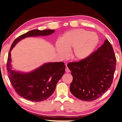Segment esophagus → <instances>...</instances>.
Returning a JSON list of instances; mask_svg holds the SVG:
<instances>
[{
    "label": "esophagus",
    "instance_id": "1",
    "mask_svg": "<svg viewBox=\"0 0 122 122\" xmlns=\"http://www.w3.org/2000/svg\"><path fill=\"white\" fill-rule=\"evenodd\" d=\"M65 71H66V72H69L71 71L67 66H66V68H65Z\"/></svg>",
    "mask_w": 122,
    "mask_h": 122
}]
</instances>
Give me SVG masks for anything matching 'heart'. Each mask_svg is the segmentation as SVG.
Here are the masks:
<instances>
[{
  "label": "heart",
  "instance_id": "heart-1",
  "mask_svg": "<svg viewBox=\"0 0 122 122\" xmlns=\"http://www.w3.org/2000/svg\"><path fill=\"white\" fill-rule=\"evenodd\" d=\"M99 42L98 35L83 29H73L65 33L58 41L56 47L58 54L65 57L67 49H71L72 60L80 61L89 57L95 51Z\"/></svg>",
  "mask_w": 122,
  "mask_h": 122
}]
</instances>
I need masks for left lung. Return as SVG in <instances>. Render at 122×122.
I'll return each instance as SVG.
<instances>
[{"label":"left lung","instance_id":"1","mask_svg":"<svg viewBox=\"0 0 122 122\" xmlns=\"http://www.w3.org/2000/svg\"><path fill=\"white\" fill-rule=\"evenodd\" d=\"M73 77L71 93L86 101L98 99L112 84L116 58L112 46L106 39L102 46L84 60L67 65Z\"/></svg>","mask_w":122,"mask_h":122}]
</instances>
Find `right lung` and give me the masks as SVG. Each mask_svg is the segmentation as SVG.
<instances>
[{
    "instance_id": "1",
    "label": "right lung",
    "mask_w": 122,
    "mask_h": 122,
    "mask_svg": "<svg viewBox=\"0 0 122 122\" xmlns=\"http://www.w3.org/2000/svg\"><path fill=\"white\" fill-rule=\"evenodd\" d=\"M55 32L54 30H33L16 39L11 47L7 61V71L12 86L18 95L27 100L40 102L48 99L65 71L63 62H47L34 70L25 72L14 69L11 51L21 40L26 37L46 36Z\"/></svg>"
}]
</instances>
